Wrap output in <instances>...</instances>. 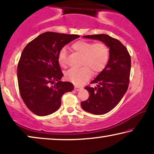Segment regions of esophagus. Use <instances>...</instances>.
I'll return each mask as SVG.
<instances>
[{"label": "esophagus", "mask_w": 154, "mask_h": 154, "mask_svg": "<svg viewBox=\"0 0 154 154\" xmlns=\"http://www.w3.org/2000/svg\"><path fill=\"white\" fill-rule=\"evenodd\" d=\"M74 89H75V90H76V91H79V90H81V88L79 87V86H77V85H75Z\"/></svg>", "instance_id": "esophagus-1"}]
</instances>
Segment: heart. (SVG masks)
Segmentation results:
<instances>
[{
    "instance_id": "obj_1",
    "label": "heart",
    "mask_w": 154,
    "mask_h": 154,
    "mask_svg": "<svg viewBox=\"0 0 154 154\" xmlns=\"http://www.w3.org/2000/svg\"><path fill=\"white\" fill-rule=\"evenodd\" d=\"M75 52L81 54L80 68H73L66 73V79L73 83L81 84L94 74L101 72L106 67L110 57V48L104 42L92 43L86 41H78L71 45ZM58 62L61 66L67 65V54L64 48L60 50L57 56Z\"/></svg>"
}]
</instances>
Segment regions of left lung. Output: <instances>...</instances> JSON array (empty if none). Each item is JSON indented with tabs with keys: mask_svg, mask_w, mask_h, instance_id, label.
<instances>
[{
	"mask_svg": "<svg viewBox=\"0 0 154 154\" xmlns=\"http://www.w3.org/2000/svg\"><path fill=\"white\" fill-rule=\"evenodd\" d=\"M86 38L96 39L106 43L110 48L108 64L103 71L90 82L97 87L85 88L89 92L81 107L95 115L106 113L114 108L127 91L130 83L131 58L127 48L121 41L106 34L88 35Z\"/></svg>",
	"mask_w": 154,
	"mask_h": 154,
	"instance_id": "left-lung-1",
	"label": "left lung"
}]
</instances>
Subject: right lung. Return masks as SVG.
Segmentation results:
<instances>
[{"label":"right lung","mask_w":154,"mask_h":154,"mask_svg":"<svg viewBox=\"0 0 154 154\" xmlns=\"http://www.w3.org/2000/svg\"><path fill=\"white\" fill-rule=\"evenodd\" d=\"M55 32H45L27 44L17 65V81L22 100L29 110L39 116L55 112L61 97L73 85L62 82L58 53L65 45L79 38Z\"/></svg>","instance_id":"obj_1"}]
</instances>
